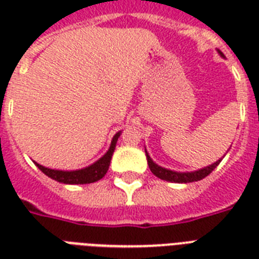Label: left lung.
I'll use <instances>...</instances> for the list:
<instances>
[{
	"label": "left lung",
	"mask_w": 259,
	"mask_h": 259,
	"mask_svg": "<svg viewBox=\"0 0 259 259\" xmlns=\"http://www.w3.org/2000/svg\"><path fill=\"white\" fill-rule=\"evenodd\" d=\"M222 55V52H219ZM223 56V55H222ZM146 153V158H148V165H149L150 170L153 173L154 176H157L158 179H161V180L165 181H170V183H192V181H199L201 179H204L205 176H208L209 173L212 172L218 165H219V162L222 161L221 160H218L217 162H213L211 165L205 166V168H201L199 170H195V172H175V170L170 169H165V168H162V166L157 165L156 162H153V160L150 158V156L148 154V152L145 150Z\"/></svg>",
	"instance_id": "left-lung-1"
}]
</instances>
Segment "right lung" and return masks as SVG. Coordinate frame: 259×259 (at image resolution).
<instances>
[{"label": "right lung", "instance_id": "right-lung-1", "mask_svg": "<svg viewBox=\"0 0 259 259\" xmlns=\"http://www.w3.org/2000/svg\"><path fill=\"white\" fill-rule=\"evenodd\" d=\"M119 136H121V133H117L114 136L111 145H110L109 150L105 153V156H102L98 161L94 162L93 165L86 166L83 169L56 170L46 168V166L40 165L37 162H34V164L37 165V168L42 173H46L47 176L59 181V183H64V184H90V183H95V181L101 180L102 177L107 173L110 161H111V156H113L114 149H115V144H117Z\"/></svg>", "mask_w": 259, "mask_h": 259}]
</instances>
